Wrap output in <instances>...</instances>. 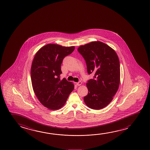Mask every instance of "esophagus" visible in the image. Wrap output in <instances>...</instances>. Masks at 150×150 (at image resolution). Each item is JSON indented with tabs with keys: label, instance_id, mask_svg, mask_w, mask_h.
Instances as JSON below:
<instances>
[{
	"label": "esophagus",
	"instance_id": "34e87169",
	"mask_svg": "<svg viewBox=\"0 0 150 150\" xmlns=\"http://www.w3.org/2000/svg\"><path fill=\"white\" fill-rule=\"evenodd\" d=\"M81 81H79V82H77V83H76V85H77V86H80L81 85Z\"/></svg>",
	"mask_w": 150,
	"mask_h": 150
}]
</instances>
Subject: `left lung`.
Masks as SVG:
<instances>
[{
  "label": "left lung",
  "mask_w": 150,
  "mask_h": 150,
  "mask_svg": "<svg viewBox=\"0 0 150 150\" xmlns=\"http://www.w3.org/2000/svg\"><path fill=\"white\" fill-rule=\"evenodd\" d=\"M84 58L88 74H94L87 81L88 94L84 97L86 105L94 110L105 108L113 100L120 81V65L115 50L99 41L78 48Z\"/></svg>",
  "instance_id": "8db88e82"
}]
</instances>
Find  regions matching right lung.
Segmentation results:
<instances>
[{"mask_svg":"<svg viewBox=\"0 0 150 150\" xmlns=\"http://www.w3.org/2000/svg\"><path fill=\"white\" fill-rule=\"evenodd\" d=\"M74 50V46L47 44L37 52L33 61L31 80L35 94L42 105L52 110L63 107L74 89V84L65 78L61 80L60 75L64 58Z\"/></svg>","mask_w":150,"mask_h":150,"instance_id":"obj_1","label":"right lung"}]
</instances>
